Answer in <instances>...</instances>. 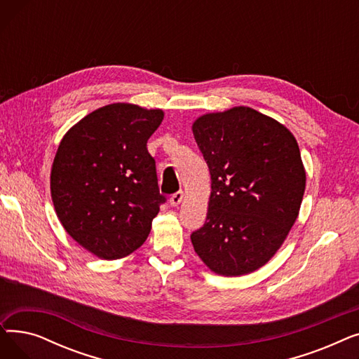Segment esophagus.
Segmentation results:
<instances>
[{"label":"esophagus","mask_w":359,"mask_h":359,"mask_svg":"<svg viewBox=\"0 0 359 359\" xmlns=\"http://www.w3.org/2000/svg\"><path fill=\"white\" fill-rule=\"evenodd\" d=\"M183 196H184L183 191H179V192L173 194V195H172V198H170V205H172V206H177V205H180V202L183 201Z\"/></svg>","instance_id":"1"}]
</instances>
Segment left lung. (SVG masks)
<instances>
[{
	"label": "left lung",
	"instance_id": "obj_1",
	"mask_svg": "<svg viewBox=\"0 0 359 359\" xmlns=\"http://www.w3.org/2000/svg\"><path fill=\"white\" fill-rule=\"evenodd\" d=\"M192 130L212 189L206 221L191 234L194 249L218 275L250 273L298 217L306 189L298 144L284 125L244 106L203 115Z\"/></svg>",
	"mask_w": 359,
	"mask_h": 359
}]
</instances>
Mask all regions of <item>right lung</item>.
Segmentation results:
<instances>
[{
    "instance_id": "1",
    "label": "right lung",
    "mask_w": 359,
    "mask_h": 359,
    "mask_svg": "<svg viewBox=\"0 0 359 359\" xmlns=\"http://www.w3.org/2000/svg\"><path fill=\"white\" fill-rule=\"evenodd\" d=\"M163 111L113 103L91 111L62 138L52 165L56 215L80 246L102 259L141 248L167 201L147 141Z\"/></svg>"
}]
</instances>
